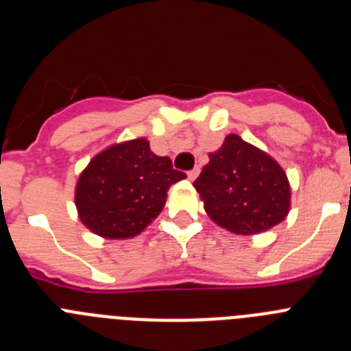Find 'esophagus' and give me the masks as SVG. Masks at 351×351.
Returning a JSON list of instances; mask_svg holds the SVG:
<instances>
[{"label":"esophagus","instance_id":"esophagus-1","mask_svg":"<svg viewBox=\"0 0 351 351\" xmlns=\"http://www.w3.org/2000/svg\"><path fill=\"white\" fill-rule=\"evenodd\" d=\"M198 173H200V169H198V167H195L193 170H190V172H188V179H190V181H195V179L198 178Z\"/></svg>","mask_w":351,"mask_h":351}]
</instances>
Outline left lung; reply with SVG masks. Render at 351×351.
I'll return each instance as SVG.
<instances>
[{
	"label": "left lung",
	"mask_w": 351,
	"mask_h": 351,
	"mask_svg": "<svg viewBox=\"0 0 351 351\" xmlns=\"http://www.w3.org/2000/svg\"><path fill=\"white\" fill-rule=\"evenodd\" d=\"M193 186L207 216L232 234H262L290 213L291 190L283 167L235 133L209 153Z\"/></svg>",
	"instance_id": "obj_1"
}]
</instances>
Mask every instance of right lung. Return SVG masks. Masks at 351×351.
<instances>
[{"mask_svg":"<svg viewBox=\"0 0 351 351\" xmlns=\"http://www.w3.org/2000/svg\"><path fill=\"white\" fill-rule=\"evenodd\" d=\"M186 178L144 137L117 142L93 156L75 186L80 221L104 239H132L165 207L167 191Z\"/></svg>","mask_w":351,"mask_h":351,"instance_id":"right-lung-1","label":"right lung"}]
</instances>
